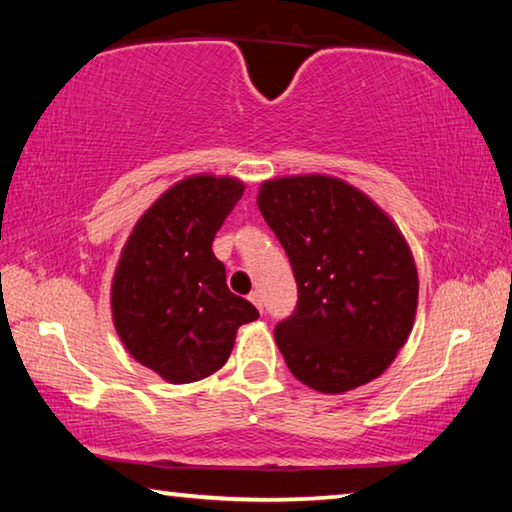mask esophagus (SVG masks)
Wrapping results in <instances>:
<instances>
[{
	"mask_svg": "<svg viewBox=\"0 0 512 512\" xmlns=\"http://www.w3.org/2000/svg\"><path fill=\"white\" fill-rule=\"evenodd\" d=\"M248 300L253 302V305H255L259 311H264V305H262V293H259V291H253V293H250V296H248Z\"/></svg>",
	"mask_w": 512,
	"mask_h": 512,
	"instance_id": "34e87169",
	"label": "esophagus"
}]
</instances>
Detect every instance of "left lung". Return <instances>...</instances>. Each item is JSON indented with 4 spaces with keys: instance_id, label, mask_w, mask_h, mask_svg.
I'll use <instances>...</instances> for the list:
<instances>
[{
    "instance_id": "left-lung-1",
    "label": "left lung",
    "mask_w": 512,
    "mask_h": 512,
    "mask_svg": "<svg viewBox=\"0 0 512 512\" xmlns=\"http://www.w3.org/2000/svg\"><path fill=\"white\" fill-rule=\"evenodd\" d=\"M257 207L287 250L298 307L275 327L291 375L339 395L377 379L409 339L418 268L395 221L323 173L264 180Z\"/></svg>"
}]
</instances>
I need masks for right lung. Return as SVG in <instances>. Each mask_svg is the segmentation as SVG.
<instances>
[{
	"mask_svg": "<svg viewBox=\"0 0 512 512\" xmlns=\"http://www.w3.org/2000/svg\"><path fill=\"white\" fill-rule=\"evenodd\" d=\"M244 189L232 176H187L140 216L121 248L112 323L128 354L169 384L210 377L228 361L237 329L259 316L228 289L212 253Z\"/></svg>",
	"mask_w": 512,
	"mask_h": 512,
	"instance_id": "add662e5",
	"label": "right lung"
}]
</instances>
